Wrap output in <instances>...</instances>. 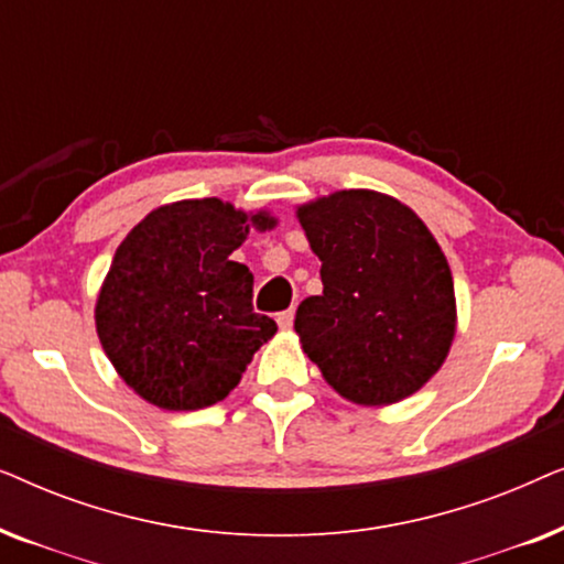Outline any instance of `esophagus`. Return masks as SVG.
<instances>
[{"label":"esophagus","instance_id":"esophagus-1","mask_svg":"<svg viewBox=\"0 0 564 564\" xmlns=\"http://www.w3.org/2000/svg\"><path fill=\"white\" fill-rule=\"evenodd\" d=\"M276 323H280V328L290 330L292 323H295V307H290V311H284V313L276 315Z\"/></svg>","mask_w":564,"mask_h":564}]
</instances>
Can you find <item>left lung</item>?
I'll return each mask as SVG.
<instances>
[{"label":"left lung","mask_w":564,"mask_h":564,"mask_svg":"<svg viewBox=\"0 0 564 564\" xmlns=\"http://www.w3.org/2000/svg\"><path fill=\"white\" fill-rule=\"evenodd\" d=\"M297 218L323 280L295 315L305 354L351 403L413 395L444 365L457 323L436 238L411 207L369 189L334 192Z\"/></svg>","instance_id":"1"}]
</instances>
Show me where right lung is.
<instances>
[{
    "label": "right lung",
    "instance_id": "right-lung-1",
    "mask_svg": "<svg viewBox=\"0 0 564 564\" xmlns=\"http://www.w3.org/2000/svg\"><path fill=\"white\" fill-rule=\"evenodd\" d=\"M249 220L218 197L182 199L145 215L115 251L97 297V334L118 375L164 411H199L236 388L276 334L253 313V274L230 259Z\"/></svg>",
    "mask_w": 564,
    "mask_h": 564
}]
</instances>
